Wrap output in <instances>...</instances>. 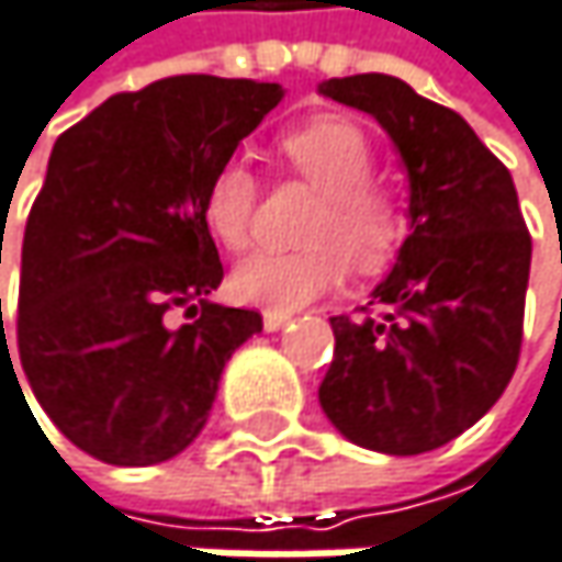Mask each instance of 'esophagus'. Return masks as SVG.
<instances>
[{"mask_svg": "<svg viewBox=\"0 0 562 562\" xmlns=\"http://www.w3.org/2000/svg\"><path fill=\"white\" fill-rule=\"evenodd\" d=\"M289 318L292 315H285V312H263V328L267 331H280L282 325H289Z\"/></svg>", "mask_w": 562, "mask_h": 562, "instance_id": "obj_1", "label": "esophagus"}]
</instances>
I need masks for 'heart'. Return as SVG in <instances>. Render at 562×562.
<instances>
[{
  "label": "heart",
  "instance_id": "1",
  "mask_svg": "<svg viewBox=\"0 0 562 562\" xmlns=\"http://www.w3.org/2000/svg\"><path fill=\"white\" fill-rule=\"evenodd\" d=\"M285 164L322 192L302 250H263L237 263L231 289L240 302L270 312H295L337 289L347 263L357 273H380L402 244V215L370 182L376 154L363 128L340 115H315L280 140ZM260 182L244 157L215 167L202 192L209 231L228 247L244 250L254 237Z\"/></svg>",
  "mask_w": 562,
  "mask_h": 562
}]
</instances>
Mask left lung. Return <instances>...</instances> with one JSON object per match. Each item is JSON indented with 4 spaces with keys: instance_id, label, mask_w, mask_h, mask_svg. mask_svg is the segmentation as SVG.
I'll return each instance as SVG.
<instances>
[{
    "instance_id": "left-lung-1",
    "label": "left lung",
    "mask_w": 562,
    "mask_h": 562,
    "mask_svg": "<svg viewBox=\"0 0 562 562\" xmlns=\"http://www.w3.org/2000/svg\"><path fill=\"white\" fill-rule=\"evenodd\" d=\"M318 92L373 115L408 179V237L370 302L380 315L331 318L318 402L357 447L428 453L473 428L518 367L531 234L512 173L453 109L385 74Z\"/></svg>"
}]
</instances>
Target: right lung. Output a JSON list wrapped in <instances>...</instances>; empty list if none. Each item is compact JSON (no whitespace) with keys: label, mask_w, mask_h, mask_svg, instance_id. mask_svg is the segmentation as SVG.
<instances>
[{"label":"right lung","mask_w":562,"mask_h":562,"mask_svg":"<svg viewBox=\"0 0 562 562\" xmlns=\"http://www.w3.org/2000/svg\"><path fill=\"white\" fill-rule=\"evenodd\" d=\"M282 95L257 79H157L57 137L22 244L19 357L89 457L173 460L205 428L231 353L263 331L257 312L209 302L225 270L202 192ZM173 311L196 322L173 326Z\"/></svg>","instance_id":"1"}]
</instances>
